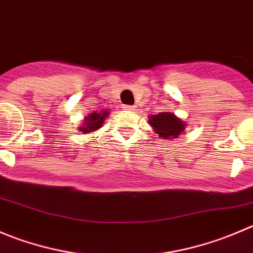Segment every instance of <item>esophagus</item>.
Instances as JSON below:
<instances>
[{
    "mask_svg": "<svg viewBox=\"0 0 253 253\" xmlns=\"http://www.w3.org/2000/svg\"><path fill=\"white\" fill-rule=\"evenodd\" d=\"M124 110H126V111H128V112H133L134 110H136V107L127 105V106H124Z\"/></svg>",
    "mask_w": 253,
    "mask_h": 253,
    "instance_id": "1",
    "label": "esophagus"
}]
</instances>
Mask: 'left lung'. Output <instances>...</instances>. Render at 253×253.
<instances>
[{
  "label": "left lung",
  "mask_w": 253,
  "mask_h": 253,
  "mask_svg": "<svg viewBox=\"0 0 253 253\" xmlns=\"http://www.w3.org/2000/svg\"><path fill=\"white\" fill-rule=\"evenodd\" d=\"M148 124L162 139L178 138L185 131L186 127V124L183 120L169 111L151 115L148 117Z\"/></svg>",
  "instance_id": "obj_1"
}]
</instances>
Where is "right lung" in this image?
Wrapping results in <instances>:
<instances>
[{
    "label": "right lung",
    "instance_id": "1",
    "mask_svg": "<svg viewBox=\"0 0 253 253\" xmlns=\"http://www.w3.org/2000/svg\"><path fill=\"white\" fill-rule=\"evenodd\" d=\"M110 115V110H100V111H94L84 117L82 126H79L78 131L82 132V134L89 133V132H95L104 126V122L106 117Z\"/></svg>",
    "mask_w": 253,
    "mask_h": 253
}]
</instances>
